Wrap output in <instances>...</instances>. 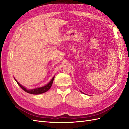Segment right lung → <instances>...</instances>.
<instances>
[{"label": "right lung", "instance_id": "right-lung-1", "mask_svg": "<svg viewBox=\"0 0 129 129\" xmlns=\"http://www.w3.org/2000/svg\"><path fill=\"white\" fill-rule=\"evenodd\" d=\"M54 77H55V76H54L52 78V79L51 80V81H50L47 84L45 85V86L42 87H40V88H37L34 89H30V90L27 89L26 88H25V87H23L22 85H21L20 83H19L16 80H15V79H15V81L17 82V83L18 84L19 86L20 87V88L22 90H24L25 91H26V92L29 93H31V94H33V95H39V94H41V93H42L46 92V91H47L50 88V87H52V85L53 84V82L54 81Z\"/></svg>", "mask_w": 129, "mask_h": 129}]
</instances>
